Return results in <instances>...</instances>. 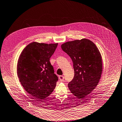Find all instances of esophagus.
<instances>
[{"label":"esophagus","mask_w":122,"mask_h":122,"mask_svg":"<svg viewBox=\"0 0 122 122\" xmlns=\"http://www.w3.org/2000/svg\"><path fill=\"white\" fill-rule=\"evenodd\" d=\"M59 80H60V81H63L64 79V77L63 75H60V76H59Z\"/></svg>","instance_id":"obj_1"}]
</instances>
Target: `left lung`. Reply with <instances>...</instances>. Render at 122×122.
<instances>
[{
	"label": "left lung",
	"instance_id": "left-lung-1",
	"mask_svg": "<svg viewBox=\"0 0 122 122\" xmlns=\"http://www.w3.org/2000/svg\"><path fill=\"white\" fill-rule=\"evenodd\" d=\"M61 48L73 62L74 75L68 87L77 99L84 101L86 96L94 89L100 79L102 72L101 54L94 43L87 39L66 42Z\"/></svg>",
	"mask_w": 122,
	"mask_h": 122
}]
</instances>
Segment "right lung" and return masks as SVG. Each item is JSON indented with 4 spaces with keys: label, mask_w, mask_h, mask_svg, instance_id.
I'll use <instances>...</instances> for the list:
<instances>
[{
    "label": "right lung",
    "mask_w": 122,
    "mask_h": 122,
    "mask_svg": "<svg viewBox=\"0 0 122 122\" xmlns=\"http://www.w3.org/2000/svg\"><path fill=\"white\" fill-rule=\"evenodd\" d=\"M58 45L32 42L21 52L17 63V75L25 91L42 101L53 91L58 80L50 59Z\"/></svg>",
    "instance_id": "obj_1"
}]
</instances>
